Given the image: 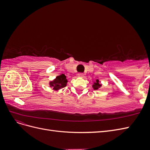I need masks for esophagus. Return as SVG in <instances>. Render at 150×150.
Wrapping results in <instances>:
<instances>
[{"label": "esophagus", "instance_id": "esophagus-1", "mask_svg": "<svg viewBox=\"0 0 150 150\" xmlns=\"http://www.w3.org/2000/svg\"><path fill=\"white\" fill-rule=\"evenodd\" d=\"M78 76L79 77H83V76H84V74H83V73H79V74H78Z\"/></svg>", "mask_w": 150, "mask_h": 150}]
</instances>
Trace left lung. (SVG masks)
Listing matches in <instances>:
<instances>
[{"label":"left lung","instance_id":"obj_1","mask_svg":"<svg viewBox=\"0 0 150 150\" xmlns=\"http://www.w3.org/2000/svg\"><path fill=\"white\" fill-rule=\"evenodd\" d=\"M101 84H100V82H99V81L98 79H96L95 82H94L93 84V88L94 90H98L99 88L101 87Z\"/></svg>","mask_w":150,"mask_h":150}]
</instances>
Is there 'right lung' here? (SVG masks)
Returning <instances> with one entry per match:
<instances>
[{"instance_id":"right-lung-1","label":"right lung","mask_w":150,"mask_h":150,"mask_svg":"<svg viewBox=\"0 0 150 150\" xmlns=\"http://www.w3.org/2000/svg\"><path fill=\"white\" fill-rule=\"evenodd\" d=\"M67 82L68 81L66 79V76L64 74H62L57 76L53 81H50L49 86L51 88H52L54 90L58 91L66 87Z\"/></svg>"}]
</instances>
